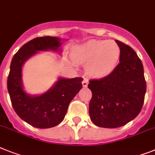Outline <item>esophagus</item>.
Returning <instances> with one entry per match:
<instances>
[{
  "label": "esophagus",
  "mask_w": 155,
  "mask_h": 155,
  "mask_svg": "<svg viewBox=\"0 0 155 155\" xmlns=\"http://www.w3.org/2000/svg\"><path fill=\"white\" fill-rule=\"evenodd\" d=\"M88 83H89V81H88V80L87 79H84L82 81V86L85 88V87H87L88 86Z\"/></svg>",
  "instance_id": "obj_1"
}]
</instances>
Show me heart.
I'll return each mask as SVG.
<instances>
[{
	"instance_id": "1",
	"label": "heart",
	"mask_w": 155,
	"mask_h": 155,
	"mask_svg": "<svg viewBox=\"0 0 155 155\" xmlns=\"http://www.w3.org/2000/svg\"><path fill=\"white\" fill-rule=\"evenodd\" d=\"M71 57L76 62L86 63L89 77L101 78L114 70L120 57V48L114 41L90 40L77 46Z\"/></svg>"
}]
</instances>
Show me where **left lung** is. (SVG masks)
Wrapping results in <instances>:
<instances>
[{
    "label": "left lung",
    "mask_w": 155,
    "mask_h": 155,
    "mask_svg": "<svg viewBox=\"0 0 155 155\" xmlns=\"http://www.w3.org/2000/svg\"><path fill=\"white\" fill-rule=\"evenodd\" d=\"M120 48V63L110 74L89 81L93 96L89 116L95 125L116 128L127 124L139 114L145 97L143 66L131 47L116 40Z\"/></svg>",
    "instance_id": "8db88e82"
}]
</instances>
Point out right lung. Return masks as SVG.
I'll use <instances>...</instances> for the list:
<instances>
[{"label": "right lung", "instance_id": "right-lung-1", "mask_svg": "<svg viewBox=\"0 0 155 155\" xmlns=\"http://www.w3.org/2000/svg\"><path fill=\"white\" fill-rule=\"evenodd\" d=\"M64 40L58 37H38L25 43L12 59L7 82L12 104L20 119L37 128L53 127L63 120L70 101L82 88L83 79L58 77L45 93L31 95L23 84V66L39 51L61 54Z\"/></svg>", "mask_w": 155, "mask_h": 155}]
</instances>
